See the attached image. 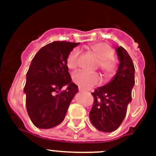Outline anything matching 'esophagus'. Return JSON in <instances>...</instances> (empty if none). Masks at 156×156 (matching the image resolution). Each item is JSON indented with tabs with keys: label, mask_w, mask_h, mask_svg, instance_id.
I'll list each match as a JSON object with an SVG mask.
<instances>
[{
	"label": "esophagus",
	"mask_w": 156,
	"mask_h": 156,
	"mask_svg": "<svg viewBox=\"0 0 156 156\" xmlns=\"http://www.w3.org/2000/svg\"><path fill=\"white\" fill-rule=\"evenodd\" d=\"M79 92H80V93H83V90H82V89H81L80 87H79Z\"/></svg>",
	"instance_id": "1"
}]
</instances>
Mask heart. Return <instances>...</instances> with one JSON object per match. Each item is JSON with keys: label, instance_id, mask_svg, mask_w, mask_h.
<instances>
[{"label": "heart", "instance_id": "b5f03b06", "mask_svg": "<svg viewBox=\"0 0 156 156\" xmlns=\"http://www.w3.org/2000/svg\"><path fill=\"white\" fill-rule=\"evenodd\" d=\"M90 51L98 59L97 66L100 68L105 77H109L113 74L116 68V61L113 58L114 51L110 45L99 43L90 46ZM79 52L73 49L69 53L66 64L69 69H74L78 62ZM73 83L79 86L83 89H90L94 86L97 85L100 82V76L96 73H88L85 71H78L73 76Z\"/></svg>", "mask_w": 156, "mask_h": 156}]
</instances>
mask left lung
Instances as JSON below:
<instances>
[{
	"mask_svg": "<svg viewBox=\"0 0 156 156\" xmlns=\"http://www.w3.org/2000/svg\"><path fill=\"white\" fill-rule=\"evenodd\" d=\"M120 65L112 79L92 92L94 103L90 110V122L98 130L110 133L116 130L126 115L128 104L132 100L134 85V66L126 50L116 48Z\"/></svg>",
	"mask_w": 156,
	"mask_h": 156,
	"instance_id": "1",
	"label": "left lung"
}]
</instances>
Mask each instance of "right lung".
I'll return each instance as SVG.
<instances>
[{
	"mask_svg": "<svg viewBox=\"0 0 156 156\" xmlns=\"http://www.w3.org/2000/svg\"><path fill=\"white\" fill-rule=\"evenodd\" d=\"M79 43L54 41L40 48L31 61L24 87L29 117L37 128L50 129L65 119L78 93L72 83L66 59ZM65 85L66 90H62Z\"/></svg>",
	"mask_w": 156,
	"mask_h": 156,
	"instance_id": "1",
	"label": "right lung"
}]
</instances>
